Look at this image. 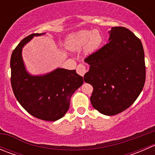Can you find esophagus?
<instances>
[{"label":"esophagus","mask_w":155,"mask_h":155,"mask_svg":"<svg viewBox=\"0 0 155 155\" xmlns=\"http://www.w3.org/2000/svg\"><path fill=\"white\" fill-rule=\"evenodd\" d=\"M86 72H87L86 68H85V65L82 64L78 65L77 68H76V73H77L79 75H80V76H84V75L85 74Z\"/></svg>","instance_id":"obj_1"}]
</instances>
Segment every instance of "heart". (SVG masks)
I'll use <instances>...</instances> for the list:
<instances>
[{"label": "heart", "instance_id": "b5f03b06", "mask_svg": "<svg viewBox=\"0 0 155 155\" xmlns=\"http://www.w3.org/2000/svg\"><path fill=\"white\" fill-rule=\"evenodd\" d=\"M102 36L95 30H82L73 33L68 37L66 45L70 50H79L84 46L86 54L94 52L102 43Z\"/></svg>", "mask_w": 155, "mask_h": 155}]
</instances>
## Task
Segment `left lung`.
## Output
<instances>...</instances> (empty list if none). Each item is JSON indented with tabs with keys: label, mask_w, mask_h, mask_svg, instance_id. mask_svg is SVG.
<instances>
[{
	"label": "left lung",
	"mask_w": 155,
	"mask_h": 155,
	"mask_svg": "<svg viewBox=\"0 0 155 155\" xmlns=\"http://www.w3.org/2000/svg\"><path fill=\"white\" fill-rule=\"evenodd\" d=\"M109 42L85 59L90 65L84 80L94 87L92 106L101 113L115 115L130 107L145 82L143 44L124 27L109 31Z\"/></svg>",
	"instance_id": "1"
}]
</instances>
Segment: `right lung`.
I'll list each match as a JSON object with an SVG mask.
<instances>
[{
    "mask_svg": "<svg viewBox=\"0 0 155 155\" xmlns=\"http://www.w3.org/2000/svg\"><path fill=\"white\" fill-rule=\"evenodd\" d=\"M45 34L28 36L13 50L10 59L11 85L15 98L29 114L39 119L54 121L66 114L70 97L84 81L76 70L58 68L37 76L27 71L22 59V48L34 37Z\"/></svg>",
    "mask_w": 155,
    "mask_h": 155,
    "instance_id": "right-lung-1",
    "label": "right lung"
}]
</instances>
